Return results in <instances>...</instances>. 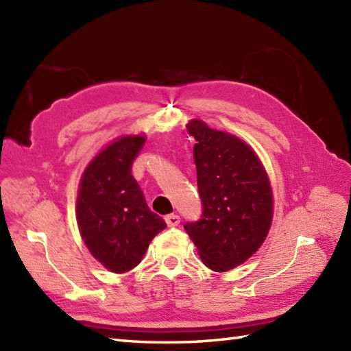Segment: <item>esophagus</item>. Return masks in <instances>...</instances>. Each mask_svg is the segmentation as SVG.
I'll return each mask as SVG.
<instances>
[{"instance_id":"34e87169","label":"esophagus","mask_w":351,"mask_h":351,"mask_svg":"<svg viewBox=\"0 0 351 351\" xmlns=\"http://www.w3.org/2000/svg\"><path fill=\"white\" fill-rule=\"evenodd\" d=\"M166 223H167V226H170V228H173V226H178L181 223V217L178 214H169V215H166Z\"/></svg>"}]
</instances>
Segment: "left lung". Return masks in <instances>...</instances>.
I'll return each instance as SVG.
<instances>
[{
	"mask_svg": "<svg viewBox=\"0 0 351 351\" xmlns=\"http://www.w3.org/2000/svg\"><path fill=\"white\" fill-rule=\"evenodd\" d=\"M202 215L184 225L204 264L228 271L243 264L264 243L271 225L273 196L258 155L232 134L208 128L202 121L187 125Z\"/></svg>",
	"mask_w": 351,
	"mask_h": 351,
	"instance_id": "8db88e82",
	"label": "left lung"
}]
</instances>
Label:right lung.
I'll list each match as a JSON object with an SVG mask.
<instances>
[{
	"mask_svg": "<svg viewBox=\"0 0 351 351\" xmlns=\"http://www.w3.org/2000/svg\"><path fill=\"white\" fill-rule=\"evenodd\" d=\"M145 137L125 136L95 156L81 178L77 197L80 234L95 259L110 271L140 264L152 238L166 228L149 210L131 167Z\"/></svg>",
	"mask_w": 351,
	"mask_h": 351,
	"instance_id": "1",
	"label": "right lung"
}]
</instances>
